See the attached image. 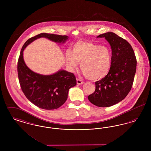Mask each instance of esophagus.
Masks as SVG:
<instances>
[{"label":"esophagus","mask_w":151,"mask_h":151,"mask_svg":"<svg viewBox=\"0 0 151 151\" xmlns=\"http://www.w3.org/2000/svg\"><path fill=\"white\" fill-rule=\"evenodd\" d=\"M76 82H77V84H78V85H81V84H83L84 83V81H83L82 80L78 79L76 80Z\"/></svg>","instance_id":"1"}]
</instances>
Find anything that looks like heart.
Here are the masks:
<instances>
[{
  "label": "heart",
  "mask_w": 151,
  "mask_h": 151,
  "mask_svg": "<svg viewBox=\"0 0 151 151\" xmlns=\"http://www.w3.org/2000/svg\"><path fill=\"white\" fill-rule=\"evenodd\" d=\"M112 55L106 46L86 41H78L65 52L66 63L73 72L80 63L81 70L86 79L98 80L104 78L109 71L111 65Z\"/></svg>",
  "instance_id": "obj_1"
}]
</instances>
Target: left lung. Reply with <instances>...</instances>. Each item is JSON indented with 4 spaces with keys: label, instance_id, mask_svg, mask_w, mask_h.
Here are the masks:
<instances>
[{
    "label": "left lung",
    "instance_id": "1",
    "mask_svg": "<svg viewBox=\"0 0 151 151\" xmlns=\"http://www.w3.org/2000/svg\"><path fill=\"white\" fill-rule=\"evenodd\" d=\"M97 38H105L111 49V65L108 74L95 82L94 92L89 101L99 107H109L123 100L132 88L137 70V59L126 40L109 32Z\"/></svg>",
    "mask_w": 151,
    "mask_h": 151
}]
</instances>
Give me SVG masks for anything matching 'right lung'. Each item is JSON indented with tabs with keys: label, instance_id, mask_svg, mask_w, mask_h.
I'll return each instance as SVG.
<instances>
[{
	"label": "right lung",
	"instance_id": "obj_1",
	"mask_svg": "<svg viewBox=\"0 0 151 151\" xmlns=\"http://www.w3.org/2000/svg\"><path fill=\"white\" fill-rule=\"evenodd\" d=\"M46 38L54 42L64 43L67 36L42 33L28 40L24 44L17 63L19 83L23 93L32 103L38 108L53 110L64 104L68 97L69 89L76 85L73 73L64 70L49 75L33 72L26 65L23 51L26 47L37 39Z\"/></svg>",
	"mask_w": 151,
	"mask_h": 151
}]
</instances>
